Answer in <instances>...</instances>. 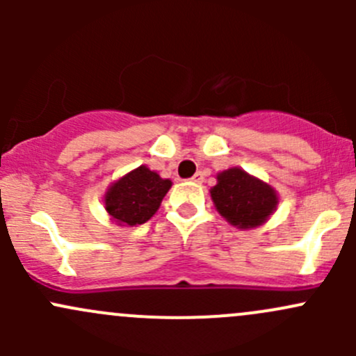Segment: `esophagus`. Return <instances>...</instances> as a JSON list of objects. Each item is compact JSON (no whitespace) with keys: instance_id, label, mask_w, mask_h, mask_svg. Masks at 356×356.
Here are the masks:
<instances>
[{"instance_id":"obj_1","label":"esophagus","mask_w":356,"mask_h":356,"mask_svg":"<svg viewBox=\"0 0 356 356\" xmlns=\"http://www.w3.org/2000/svg\"><path fill=\"white\" fill-rule=\"evenodd\" d=\"M203 179H204L203 174H201V172H196V174L191 177V181L196 182V184H201V182H203Z\"/></svg>"}]
</instances>
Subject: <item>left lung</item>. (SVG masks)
Here are the masks:
<instances>
[{"instance_id":"left-lung-1","label":"left lung","mask_w":356,"mask_h":356,"mask_svg":"<svg viewBox=\"0 0 356 356\" xmlns=\"http://www.w3.org/2000/svg\"><path fill=\"white\" fill-rule=\"evenodd\" d=\"M210 195L218 213L238 229L265 224L279 203L274 188L239 167L220 172Z\"/></svg>"}]
</instances>
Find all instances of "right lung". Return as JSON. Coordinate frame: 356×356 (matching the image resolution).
<instances>
[{
  "instance_id": "1",
  "label": "right lung",
  "mask_w": 356,
  "mask_h": 356,
  "mask_svg": "<svg viewBox=\"0 0 356 356\" xmlns=\"http://www.w3.org/2000/svg\"><path fill=\"white\" fill-rule=\"evenodd\" d=\"M170 186L168 179L141 165L110 186L105 193V210L118 225H141L156 213Z\"/></svg>"
}]
</instances>
